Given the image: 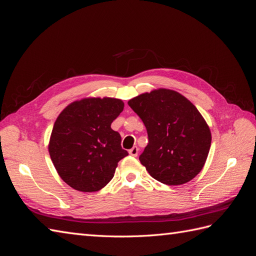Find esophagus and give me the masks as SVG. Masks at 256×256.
<instances>
[{"label":"esophagus","mask_w":256,"mask_h":256,"mask_svg":"<svg viewBox=\"0 0 256 256\" xmlns=\"http://www.w3.org/2000/svg\"><path fill=\"white\" fill-rule=\"evenodd\" d=\"M138 146H134L132 148L129 150V154H130V156L136 157V156H138Z\"/></svg>","instance_id":"1"}]
</instances>
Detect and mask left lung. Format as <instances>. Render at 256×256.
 <instances>
[{
    "label": "left lung",
    "instance_id": "left-lung-1",
    "mask_svg": "<svg viewBox=\"0 0 256 256\" xmlns=\"http://www.w3.org/2000/svg\"><path fill=\"white\" fill-rule=\"evenodd\" d=\"M128 104L146 127L148 144L138 159L152 178L178 186L202 171L212 132L190 100L176 90L157 88L130 99Z\"/></svg>",
    "mask_w": 256,
    "mask_h": 256
}]
</instances>
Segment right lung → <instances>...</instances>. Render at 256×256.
Returning <instances> with one entry per match:
<instances>
[{"instance_id": "obj_1", "label": "right lung", "mask_w": 256, "mask_h": 256, "mask_svg": "<svg viewBox=\"0 0 256 256\" xmlns=\"http://www.w3.org/2000/svg\"><path fill=\"white\" fill-rule=\"evenodd\" d=\"M124 110L122 100L88 97L69 104L54 122L48 150L58 174L82 192L102 189L128 152L111 128Z\"/></svg>"}]
</instances>
